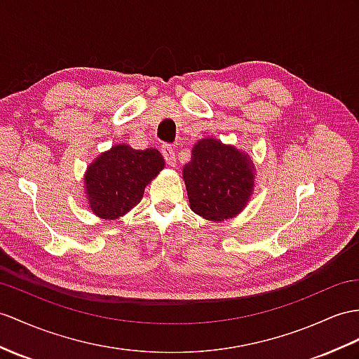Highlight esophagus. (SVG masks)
<instances>
[{
  "label": "esophagus",
  "instance_id": "34e87169",
  "mask_svg": "<svg viewBox=\"0 0 359 359\" xmlns=\"http://www.w3.org/2000/svg\"><path fill=\"white\" fill-rule=\"evenodd\" d=\"M161 154L164 156L165 163H168L169 165H172V168H173L175 164H177V155H175V149H173L170 144H163L161 146Z\"/></svg>",
  "mask_w": 359,
  "mask_h": 359
}]
</instances>
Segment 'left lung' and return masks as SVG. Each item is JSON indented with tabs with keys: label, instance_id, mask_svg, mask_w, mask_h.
Masks as SVG:
<instances>
[{
	"label": "left lung",
	"instance_id": "1",
	"mask_svg": "<svg viewBox=\"0 0 359 359\" xmlns=\"http://www.w3.org/2000/svg\"><path fill=\"white\" fill-rule=\"evenodd\" d=\"M190 208L204 219H230L245 208L255 190L250 155L221 140L203 138L182 169Z\"/></svg>",
	"mask_w": 359,
	"mask_h": 359
}]
</instances>
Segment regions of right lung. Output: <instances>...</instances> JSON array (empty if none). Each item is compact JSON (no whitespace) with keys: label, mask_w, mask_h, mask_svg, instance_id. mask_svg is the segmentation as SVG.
Here are the masks:
<instances>
[{"label":"right lung","mask_w":359,"mask_h":359,"mask_svg":"<svg viewBox=\"0 0 359 359\" xmlns=\"http://www.w3.org/2000/svg\"><path fill=\"white\" fill-rule=\"evenodd\" d=\"M163 169V155L152 147L137 151L128 144L112 146L85 173V194L93 213L102 219H118L142 201L144 187Z\"/></svg>","instance_id":"right-lung-1"}]
</instances>
